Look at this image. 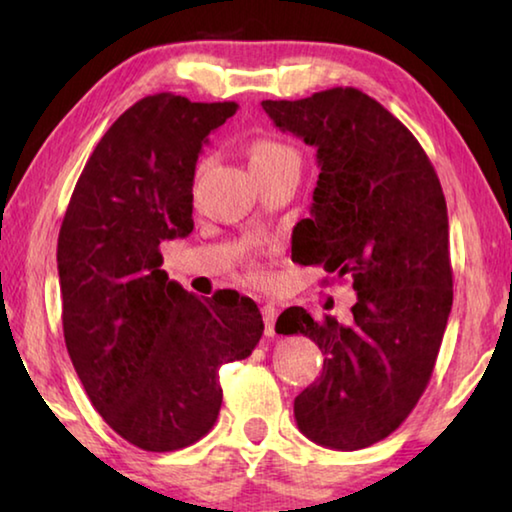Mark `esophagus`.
I'll use <instances>...</instances> for the list:
<instances>
[{
	"mask_svg": "<svg viewBox=\"0 0 512 512\" xmlns=\"http://www.w3.org/2000/svg\"><path fill=\"white\" fill-rule=\"evenodd\" d=\"M264 325H266V336H275V320H277V309L273 305L262 307Z\"/></svg>",
	"mask_w": 512,
	"mask_h": 512,
	"instance_id": "1",
	"label": "esophagus"
}]
</instances>
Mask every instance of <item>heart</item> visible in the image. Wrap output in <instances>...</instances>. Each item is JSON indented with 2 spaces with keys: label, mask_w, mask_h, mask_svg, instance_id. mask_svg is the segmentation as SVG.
<instances>
[{
  "label": "heart",
  "mask_w": 512,
  "mask_h": 512,
  "mask_svg": "<svg viewBox=\"0 0 512 512\" xmlns=\"http://www.w3.org/2000/svg\"><path fill=\"white\" fill-rule=\"evenodd\" d=\"M280 158H298V155L291 146L275 140H262L250 149V162H273Z\"/></svg>",
  "instance_id": "b5f03b06"
}]
</instances>
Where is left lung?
<instances>
[{
	"label": "left lung",
	"mask_w": 512,
	"mask_h": 512,
	"mask_svg": "<svg viewBox=\"0 0 512 512\" xmlns=\"http://www.w3.org/2000/svg\"><path fill=\"white\" fill-rule=\"evenodd\" d=\"M262 108L282 133L314 146L320 167L291 255L350 275L357 291L350 325L302 307L277 318V334H305L325 354L293 413L309 440L354 452L400 427L436 366L454 298L443 187L409 128L359 90Z\"/></svg>",
	"instance_id": "1"
}]
</instances>
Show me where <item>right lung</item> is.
Listing matches in <instances>:
<instances>
[{"mask_svg":"<svg viewBox=\"0 0 512 512\" xmlns=\"http://www.w3.org/2000/svg\"><path fill=\"white\" fill-rule=\"evenodd\" d=\"M235 101L162 92L128 108L74 187L58 235L69 359L121 438L173 452L214 427L219 368L262 339L257 305L237 291L201 300L162 271L160 244L194 230V171Z\"/></svg>","mask_w":512,"mask_h":512,"instance_id":"1","label":"right lung"}]
</instances>
